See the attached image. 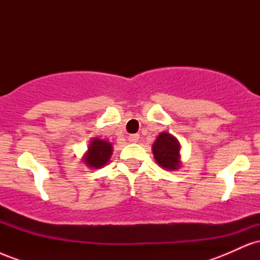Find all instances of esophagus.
<instances>
[{"label": "esophagus", "instance_id": "obj_1", "mask_svg": "<svg viewBox=\"0 0 260 260\" xmlns=\"http://www.w3.org/2000/svg\"><path fill=\"white\" fill-rule=\"evenodd\" d=\"M128 140H129L131 143H137L139 140V134H129V136H128Z\"/></svg>", "mask_w": 260, "mask_h": 260}]
</instances>
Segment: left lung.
Segmentation results:
<instances>
[{
  "mask_svg": "<svg viewBox=\"0 0 260 260\" xmlns=\"http://www.w3.org/2000/svg\"><path fill=\"white\" fill-rule=\"evenodd\" d=\"M154 159L160 168L176 171L181 168V143L169 132H161L151 145Z\"/></svg>",
  "mask_w": 260,
  "mask_h": 260,
  "instance_id": "8db88e82",
  "label": "left lung"
}]
</instances>
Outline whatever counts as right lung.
I'll return each mask as SVG.
<instances>
[{"instance_id": "add662e5", "label": "right lung", "mask_w": 260, "mask_h": 260, "mask_svg": "<svg viewBox=\"0 0 260 260\" xmlns=\"http://www.w3.org/2000/svg\"><path fill=\"white\" fill-rule=\"evenodd\" d=\"M112 151L113 147L109 140L94 137L89 140L88 149L83 155L82 160L89 169L98 170L107 165L111 159Z\"/></svg>"}]
</instances>
